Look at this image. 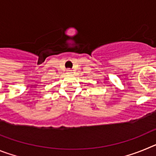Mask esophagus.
Masks as SVG:
<instances>
[{"mask_svg":"<svg viewBox=\"0 0 156 156\" xmlns=\"http://www.w3.org/2000/svg\"><path fill=\"white\" fill-rule=\"evenodd\" d=\"M67 72H68L69 73H71V72H72V70L71 69H68V70H67Z\"/></svg>","mask_w":156,"mask_h":156,"instance_id":"34e87169","label":"esophagus"}]
</instances>
